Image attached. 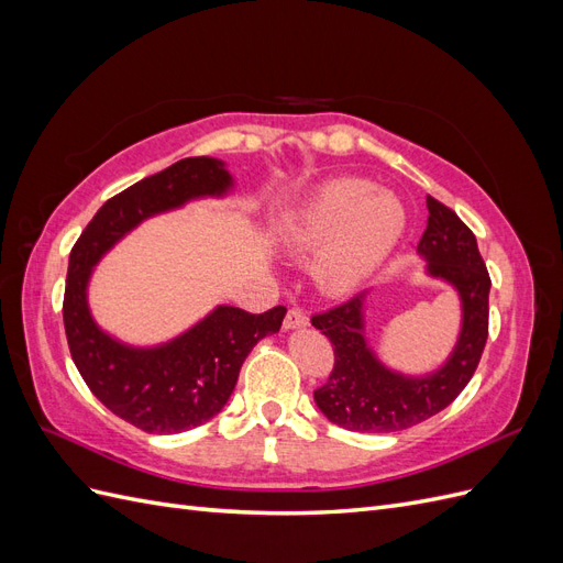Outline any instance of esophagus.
I'll use <instances>...</instances> for the list:
<instances>
[{"label": "esophagus", "mask_w": 563, "mask_h": 563, "mask_svg": "<svg viewBox=\"0 0 563 563\" xmlns=\"http://www.w3.org/2000/svg\"><path fill=\"white\" fill-rule=\"evenodd\" d=\"M310 323V319H308V314H305L300 308H291L286 312V319H284V329L286 331H294V329H302V327H308Z\"/></svg>", "instance_id": "obj_1"}]
</instances>
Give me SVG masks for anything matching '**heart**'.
<instances>
[{
	"label": "heart",
	"mask_w": 563,
	"mask_h": 563,
	"mask_svg": "<svg viewBox=\"0 0 563 563\" xmlns=\"http://www.w3.org/2000/svg\"><path fill=\"white\" fill-rule=\"evenodd\" d=\"M406 216L397 197L356 178H335L288 213L282 246L294 258H314V275L329 294H352L401 240Z\"/></svg>",
	"instance_id": "heart-1"
}]
</instances>
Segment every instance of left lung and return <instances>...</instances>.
I'll return each instance as SVG.
<instances>
[{
    "mask_svg": "<svg viewBox=\"0 0 563 563\" xmlns=\"http://www.w3.org/2000/svg\"><path fill=\"white\" fill-rule=\"evenodd\" d=\"M428 228L418 253L428 272L455 286L463 302V329L449 362L430 376L411 378L383 366L364 335L366 294L312 317L333 345V371L314 389L319 411L352 432H399L437 416L465 389L479 366L488 338L490 277L472 230L444 203L428 197Z\"/></svg>",
    "mask_w": 563,
    "mask_h": 563,
    "instance_id": "1",
    "label": "left lung"
}]
</instances>
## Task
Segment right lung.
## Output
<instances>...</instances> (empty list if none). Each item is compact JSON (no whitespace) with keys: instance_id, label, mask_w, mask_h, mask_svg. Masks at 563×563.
<instances>
[{"instance_id":"1","label":"right lung","mask_w":563,"mask_h":563,"mask_svg":"<svg viewBox=\"0 0 563 563\" xmlns=\"http://www.w3.org/2000/svg\"><path fill=\"white\" fill-rule=\"evenodd\" d=\"M230 185L223 162L180 159L108 199L70 251L63 323L73 362L96 399L143 432H185L223 411L249 352L261 338L279 331L286 308L251 314L220 305L172 343L129 347L96 327L87 302L91 269L145 218L197 197H220Z\"/></svg>"}]
</instances>
